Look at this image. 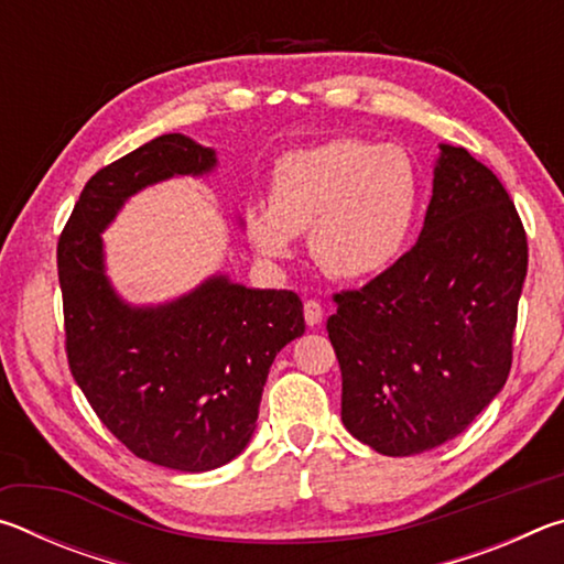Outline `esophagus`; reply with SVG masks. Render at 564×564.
I'll list each match as a JSON object with an SVG mask.
<instances>
[{"mask_svg":"<svg viewBox=\"0 0 564 564\" xmlns=\"http://www.w3.org/2000/svg\"><path fill=\"white\" fill-rule=\"evenodd\" d=\"M303 316H305V323L308 326H318V323L323 321V308H321V301L318 299H308L303 303Z\"/></svg>","mask_w":564,"mask_h":564,"instance_id":"1","label":"esophagus"}]
</instances>
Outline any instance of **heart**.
Segmentation results:
<instances>
[{
  "instance_id": "heart-1",
  "label": "heart",
  "mask_w": 564,
  "mask_h": 564,
  "mask_svg": "<svg viewBox=\"0 0 564 564\" xmlns=\"http://www.w3.org/2000/svg\"><path fill=\"white\" fill-rule=\"evenodd\" d=\"M417 212V171L400 147L330 139L285 154L273 169L271 204H251L246 236L265 261L293 253L311 228V253L340 281H362L398 261Z\"/></svg>"
}]
</instances>
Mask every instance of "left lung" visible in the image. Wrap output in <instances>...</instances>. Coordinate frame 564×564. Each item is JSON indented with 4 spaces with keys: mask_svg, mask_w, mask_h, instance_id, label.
<instances>
[{
    "mask_svg": "<svg viewBox=\"0 0 564 564\" xmlns=\"http://www.w3.org/2000/svg\"><path fill=\"white\" fill-rule=\"evenodd\" d=\"M528 275V236L492 171L441 144L423 231L328 318L352 437L393 457L460 435L500 393Z\"/></svg>",
    "mask_w": 564,
    "mask_h": 564,
    "instance_id": "obj_1",
    "label": "left lung"
}]
</instances>
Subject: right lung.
Masks as SVG:
<instances>
[{
    "label": "right lung",
    "mask_w": 564,
    "mask_h": 564,
    "mask_svg": "<svg viewBox=\"0 0 564 564\" xmlns=\"http://www.w3.org/2000/svg\"><path fill=\"white\" fill-rule=\"evenodd\" d=\"M214 166V149L184 133L149 141L87 181L56 246L76 386L133 455L181 473L214 470L243 451L275 352L305 330L293 291L246 289L228 275L141 308L111 289L101 231L123 202Z\"/></svg>",
    "instance_id": "obj_1"
}]
</instances>
